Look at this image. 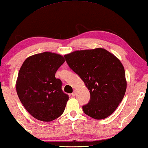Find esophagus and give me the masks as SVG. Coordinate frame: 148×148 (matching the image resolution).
<instances>
[{
    "label": "esophagus",
    "mask_w": 148,
    "mask_h": 148,
    "mask_svg": "<svg viewBox=\"0 0 148 148\" xmlns=\"http://www.w3.org/2000/svg\"><path fill=\"white\" fill-rule=\"evenodd\" d=\"M76 94H77V90H75L73 92V93L71 94L72 96H75V95H76Z\"/></svg>",
    "instance_id": "obj_1"
}]
</instances>
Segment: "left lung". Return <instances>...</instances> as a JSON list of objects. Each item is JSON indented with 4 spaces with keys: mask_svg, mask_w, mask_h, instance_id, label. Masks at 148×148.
I'll use <instances>...</instances> for the list:
<instances>
[{
    "mask_svg": "<svg viewBox=\"0 0 148 148\" xmlns=\"http://www.w3.org/2000/svg\"><path fill=\"white\" fill-rule=\"evenodd\" d=\"M64 57L90 92V99L83 106L84 112L96 120L110 116L127 88L124 67L119 59L103 48L76 51Z\"/></svg>",
    "mask_w": 148,
    "mask_h": 148,
    "instance_id": "left-lung-1",
    "label": "left lung"
}]
</instances>
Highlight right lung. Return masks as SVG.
Segmentation results:
<instances>
[{
  "mask_svg": "<svg viewBox=\"0 0 148 148\" xmlns=\"http://www.w3.org/2000/svg\"><path fill=\"white\" fill-rule=\"evenodd\" d=\"M63 56L51 52L27 58L19 69L16 83L19 100L35 119L51 121L64 112L69 97L61 89L55 73L64 63Z\"/></svg>",
  "mask_w": 148,
  "mask_h": 148,
  "instance_id": "right-lung-1",
  "label": "right lung"
}]
</instances>
